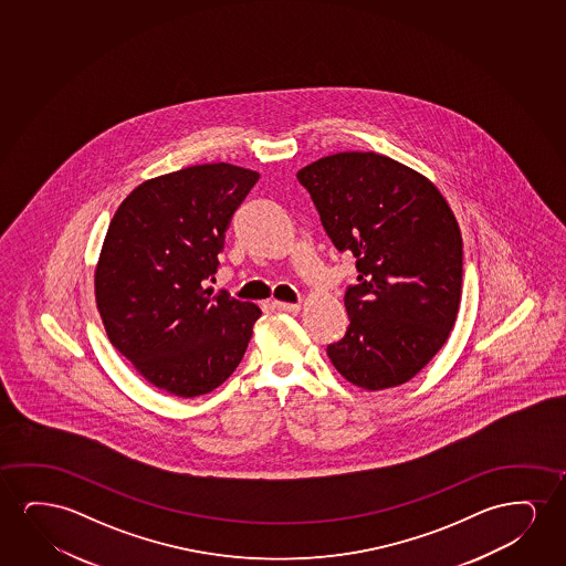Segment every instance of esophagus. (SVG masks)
<instances>
[{"mask_svg": "<svg viewBox=\"0 0 566 566\" xmlns=\"http://www.w3.org/2000/svg\"><path fill=\"white\" fill-rule=\"evenodd\" d=\"M272 305H274L276 310L286 311V313H297V311L302 310L300 303L272 302Z\"/></svg>", "mask_w": 566, "mask_h": 566, "instance_id": "esophagus-1", "label": "esophagus"}]
</instances>
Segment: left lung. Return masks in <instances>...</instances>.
<instances>
[{
  "label": "left lung",
  "instance_id": "1",
  "mask_svg": "<svg viewBox=\"0 0 566 566\" xmlns=\"http://www.w3.org/2000/svg\"><path fill=\"white\" fill-rule=\"evenodd\" d=\"M326 233L357 259L346 336L326 352L367 392L413 379L449 340L462 295V233L433 181L377 153H336L297 171Z\"/></svg>",
  "mask_w": 566,
  "mask_h": 566
}]
</instances>
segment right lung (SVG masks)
Here are the masks:
<instances>
[{
    "instance_id": "1",
    "label": "right lung",
    "mask_w": 566,
    "mask_h": 566,
    "mask_svg": "<svg viewBox=\"0 0 566 566\" xmlns=\"http://www.w3.org/2000/svg\"><path fill=\"white\" fill-rule=\"evenodd\" d=\"M259 174L197 164L147 179L117 207L94 269V297L112 346L158 390L195 398L240 365L259 305L212 295L233 210Z\"/></svg>"
}]
</instances>
